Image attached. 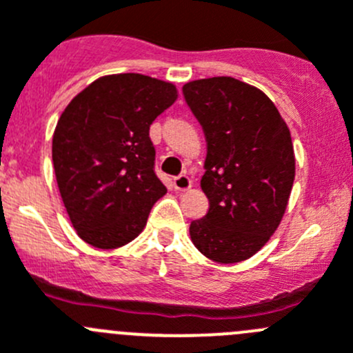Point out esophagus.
<instances>
[{
    "instance_id": "1",
    "label": "esophagus",
    "mask_w": 353,
    "mask_h": 353,
    "mask_svg": "<svg viewBox=\"0 0 353 353\" xmlns=\"http://www.w3.org/2000/svg\"><path fill=\"white\" fill-rule=\"evenodd\" d=\"M173 185L176 190H189L192 187V180L187 174H179L173 179Z\"/></svg>"
}]
</instances>
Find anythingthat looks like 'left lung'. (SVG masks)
<instances>
[{"mask_svg":"<svg viewBox=\"0 0 353 353\" xmlns=\"http://www.w3.org/2000/svg\"><path fill=\"white\" fill-rule=\"evenodd\" d=\"M182 92L208 143L201 187L210 210L190 223V239L218 263L248 260L286 211L294 182L290 128L261 90L239 79H197Z\"/></svg>","mask_w":353,"mask_h":353,"instance_id":"1","label":"left lung"}]
</instances>
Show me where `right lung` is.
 <instances>
[{"mask_svg":"<svg viewBox=\"0 0 353 353\" xmlns=\"http://www.w3.org/2000/svg\"><path fill=\"white\" fill-rule=\"evenodd\" d=\"M171 83L112 74L70 100L53 133L57 183L72 227L85 243L114 250L143 230L166 194L154 171L152 121L176 100Z\"/></svg>","mask_w":353,"mask_h":353,"instance_id":"right-lung-1","label":"right lung"}]
</instances>
